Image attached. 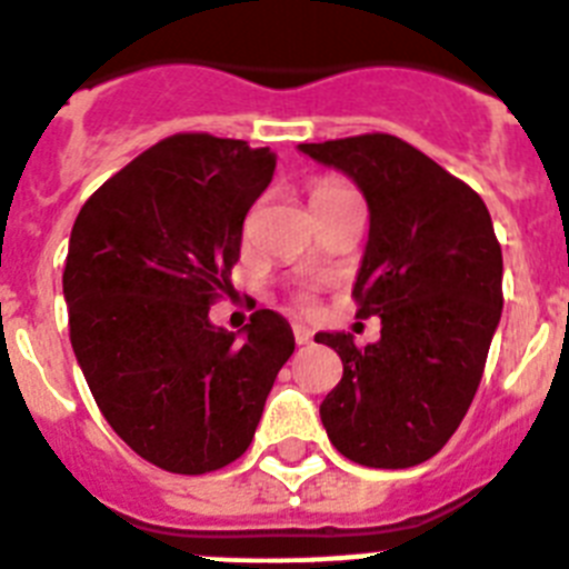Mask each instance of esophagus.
I'll return each mask as SVG.
<instances>
[{
  "instance_id": "34e87169",
  "label": "esophagus",
  "mask_w": 569,
  "mask_h": 569,
  "mask_svg": "<svg viewBox=\"0 0 569 569\" xmlns=\"http://www.w3.org/2000/svg\"><path fill=\"white\" fill-rule=\"evenodd\" d=\"M293 339H296V345H310V339H313V333H310L308 328H305V325H293Z\"/></svg>"
}]
</instances>
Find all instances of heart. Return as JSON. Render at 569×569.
I'll use <instances>...</instances> for the list:
<instances>
[{
  "label": "heart",
  "mask_w": 569,
  "mask_h": 569,
  "mask_svg": "<svg viewBox=\"0 0 569 569\" xmlns=\"http://www.w3.org/2000/svg\"><path fill=\"white\" fill-rule=\"evenodd\" d=\"M347 193H356L350 184L339 182V179H321V182L313 184V190H310V204H325V202H333V199H339V196H347ZM301 305H308V296H299Z\"/></svg>",
  "instance_id": "heart-1"
}]
</instances>
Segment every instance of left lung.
I'll return each instance as SVG.
<instances>
[{
	"label": "left lung",
	"mask_w": 569,
	"mask_h": 569,
	"mask_svg": "<svg viewBox=\"0 0 569 569\" xmlns=\"http://www.w3.org/2000/svg\"><path fill=\"white\" fill-rule=\"evenodd\" d=\"M359 184L370 208L353 284L381 339L316 333L345 373L319 413L356 465L401 470L433 459L465 419L501 319V244L481 196L390 133L299 144Z\"/></svg>",
	"instance_id": "8db88e82"
}]
</instances>
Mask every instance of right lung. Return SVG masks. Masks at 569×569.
I'll use <instances>...</instances> for the list:
<instances>
[{
    "mask_svg": "<svg viewBox=\"0 0 569 569\" xmlns=\"http://www.w3.org/2000/svg\"><path fill=\"white\" fill-rule=\"evenodd\" d=\"M273 170L270 148L168 136L110 176L70 230L62 290L84 381L116 436L168 472L239 459L293 356L273 310H256L241 341L210 321Z\"/></svg>",
    "mask_w": 569,
    "mask_h": 569,
    "instance_id": "obj_1",
    "label": "right lung"
}]
</instances>
